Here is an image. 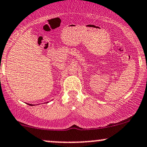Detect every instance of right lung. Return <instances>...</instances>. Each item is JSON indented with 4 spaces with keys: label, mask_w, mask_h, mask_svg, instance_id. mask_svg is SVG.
Listing matches in <instances>:
<instances>
[{
    "label": "right lung",
    "mask_w": 147,
    "mask_h": 147,
    "mask_svg": "<svg viewBox=\"0 0 147 147\" xmlns=\"http://www.w3.org/2000/svg\"><path fill=\"white\" fill-rule=\"evenodd\" d=\"M28 105H31V106L33 105H31V104H28Z\"/></svg>",
    "instance_id": "right-lung-1"
}]
</instances>
